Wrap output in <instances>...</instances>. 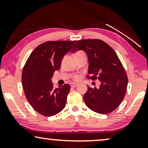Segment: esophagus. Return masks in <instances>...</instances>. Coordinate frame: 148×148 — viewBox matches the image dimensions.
I'll use <instances>...</instances> for the list:
<instances>
[{"label":"esophagus","instance_id":"34e87169","mask_svg":"<svg viewBox=\"0 0 148 148\" xmlns=\"http://www.w3.org/2000/svg\"><path fill=\"white\" fill-rule=\"evenodd\" d=\"M77 86H78V84H72V88H76V87H77Z\"/></svg>","mask_w":148,"mask_h":148}]
</instances>
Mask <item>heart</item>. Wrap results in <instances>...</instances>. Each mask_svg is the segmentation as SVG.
I'll return each instance as SVG.
<instances>
[{
	"instance_id": "heart-1",
	"label": "heart",
	"mask_w": 148,
	"mask_h": 148,
	"mask_svg": "<svg viewBox=\"0 0 148 148\" xmlns=\"http://www.w3.org/2000/svg\"><path fill=\"white\" fill-rule=\"evenodd\" d=\"M79 52H82V51H78L77 53H79ZM74 79L75 80V81H77V80H79V76H74Z\"/></svg>"
}]
</instances>
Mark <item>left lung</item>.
Segmentation results:
<instances>
[{"mask_svg":"<svg viewBox=\"0 0 148 148\" xmlns=\"http://www.w3.org/2000/svg\"><path fill=\"white\" fill-rule=\"evenodd\" d=\"M83 50L87 54L88 79L101 82L99 88L88 86L85 103L92 111L108 114L121 103L127 92L128 79L122 62L115 51L101 40H82L76 42L72 50Z\"/></svg>","mask_w":148,"mask_h":148,"instance_id":"obj_1","label":"left lung"}]
</instances>
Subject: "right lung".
Returning <instances> with one entry per match:
<instances>
[{"label":"right lung","instance_id":"1","mask_svg":"<svg viewBox=\"0 0 148 148\" xmlns=\"http://www.w3.org/2000/svg\"><path fill=\"white\" fill-rule=\"evenodd\" d=\"M76 41H48L30 53L22 72V86L33 109L44 116L58 114L66 105L70 86L53 89L51 78L60 68L62 58Z\"/></svg>","mask_w":148,"mask_h":148}]
</instances>
